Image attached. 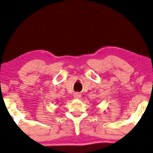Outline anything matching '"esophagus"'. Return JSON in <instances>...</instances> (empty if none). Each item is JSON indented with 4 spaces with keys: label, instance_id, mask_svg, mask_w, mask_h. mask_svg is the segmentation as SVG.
Wrapping results in <instances>:
<instances>
[{
    "label": "esophagus",
    "instance_id": "esophagus-1",
    "mask_svg": "<svg viewBox=\"0 0 153 153\" xmlns=\"http://www.w3.org/2000/svg\"><path fill=\"white\" fill-rule=\"evenodd\" d=\"M74 98H76V99H79V98L81 97V93H75L74 94Z\"/></svg>",
    "mask_w": 153,
    "mask_h": 153
}]
</instances>
